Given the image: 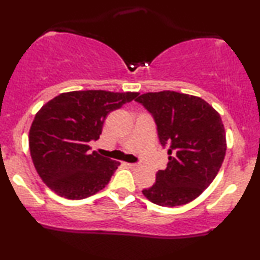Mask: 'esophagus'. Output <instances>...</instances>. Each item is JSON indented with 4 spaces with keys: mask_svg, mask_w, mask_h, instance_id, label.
Returning <instances> with one entry per match:
<instances>
[{
    "mask_svg": "<svg viewBox=\"0 0 260 260\" xmlns=\"http://www.w3.org/2000/svg\"><path fill=\"white\" fill-rule=\"evenodd\" d=\"M127 166H129V168H131V169L140 168V163H127Z\"/></svg>",
    "mask_w": 260,
    "mask_h": 260,
    "instance_id": "obj_1",
    "label": "esophagus"
}]
</instances>
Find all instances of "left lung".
Listing matches in <instances>:
<instances>
[{"label":"left lung","mask_w":260,"mask_h":260,"mask_svg":"<svg viewBox=\"0 0 260 260\" xmlns=\"http://www.w3.org/2000/svg\"><path fill=\"white\" fill-rule=\"evenodd\" d=\"M154 117L159 142L169 145V162L156 182L142 190L163 207L186 205L215 179L226 154V133L219 112L195 95L148 92L136 99Z\"/></svg>","instance_id":"8db88e82"}]
</instances>
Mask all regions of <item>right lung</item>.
<instances>
[{"label":"right lung","mask_w":260,"mask_h":260,"mask_svg":"<svg viewBox=\"0 0 260 260\" xmlns=\"http://www.w3.org/2000/svg\"><path fill=\"white\" fill-rule=\"evenodd\" d=\"M137 92L72 91L39 110L29 130V151L39 176L60 197L81 200L109 183L119 162L90 151L106 116L135 99Z\"/></svg>","instance_id":"add662e5"}]
</instances>
